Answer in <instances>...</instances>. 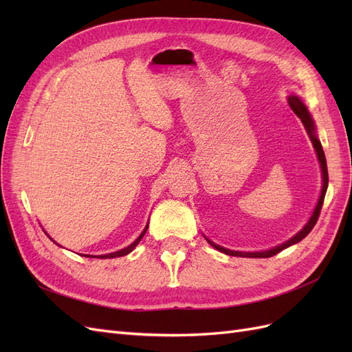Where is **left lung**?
Returning a JSON list of instances; mask_svg holds the SVG:
<instances>
[{
	"label": "left lung",
	"mask_w": 352,
	"mask_h": 352,
	"mask_svg": "<svg viewBox=\"0 0 352 352\" xmlns=\"http://www.w3.org/2000/svg\"><path fill=\"white\" fill-rule=\"evenodd\" d=\"M287 102H289V107L292 109V111L300 117L305 131L308 133V136H310V140L313 142V146L316 148V153H317V158H318V163H320V168H322V177H323V186H322V194H320V198H318V202L317 206L313 211V214L310 217V220H308L305 223V226L296 233L295 236H292L291 239H287L286 242L278 245V247H274L272 250H267V251H257V252H242V251H232V250H228V248H223L220 247V245L211 242L210 239L208 243L211 245V247H214L216 250H219L220 252H225L228 255H233V257H251V258H269V257H273V255H276L278 252L283 251L285 248L291 247V245L296 243L302 241L308 233L311 232V229L316 226V223L318 220V216H320V211H322V206H323V201H324V195H326V190H327V185H329V175H327V164H326V157H324V151L322 148V144L320 141H318V138L316 135V126H314V122L311 119V114L310 111L307 110L305 104L302 102V100L300 97H296V95H289L287 97Z\"/></svg>",
	"instance_id": "obj_1"
}]
</instances>
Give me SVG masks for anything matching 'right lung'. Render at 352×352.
Instances as JSON below:
<instances>
[{
	"label": "right lung",
	"mask_w": 352,
	"mask_h": 352,
	"mask_svg": "<svg viewBox=\"0 0 352 352\" xmlns=\"http://www.w3.org/2000/svg\"><path fill=\"white\" fill-rule=\"evenodd\" d=\"M146 229H148V225L145 226V229L142 230V233L140 236L136 238V241L135 242H132L129 247H126V248H123V250H120V251H116V252H110V254H104V255H85V257H91V258H94V257H98V258H116V257H123V255H127L129 252H132L133 250H135V247L138 243H140V241L144 238V235H145V232H146ZM52 241V239H51Z\"/></svg>",
	"instance_id": "obj_1"
}]
</instances>
